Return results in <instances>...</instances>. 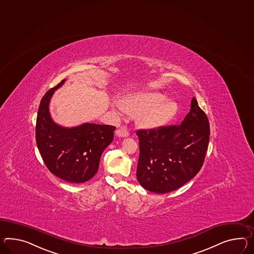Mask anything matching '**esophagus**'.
<instances>
[{
    "instance_id": "obj_1",
    "label": "esophagus",
    "mask_w": 254,
    "mask_h": 254,
    "mask_svg": "<svg viewBox=\"0 0 254 254\" xmlns=\"http://www.w3.org/2000/svg\"><path fill=\"white\" fill-rule=\"evenodd\" d=\"M116 134H117V136L126 137V136H129V131L127 127H121L116 131Z\"/></svg>"
}]
</instances>
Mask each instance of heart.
<instances>
[{
	"label": "heart",
	"mask_w": 254,
	"mask_h": 254,
	"mask_svg": "<svg viewBox=\"0 0 254 254\" xmlns=\"http://www.w3.org/2000/svg\"><path fill=\"white\" fill-rule=\"evenodd\" d=\"M121 109L131 116H137V123L146 128H158L173 118L178 105L173 100H164L160 93H144L126 97Z\"/></svg>",
	"instance_id": "heart-1"
}]
</instances>
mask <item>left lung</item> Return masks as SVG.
Masks as SVG:
<instances>
[{
	"label": "left lung",
	"mask_w": 254,
	"mask_h": 254,
	"mask_svg": "<svg viewBox=\"0 0 254 254\" xmlns=\"http://www.w3.org/2000/svg\"><path fill=\"white\" fill-rule=\"evenodd\" d=\"M136 179L150 192H172L201 170L209 142V121L193 97L182 124L136 130Z\"/></svg>",
	"instance_id": "obj_1"
}]
</instances>
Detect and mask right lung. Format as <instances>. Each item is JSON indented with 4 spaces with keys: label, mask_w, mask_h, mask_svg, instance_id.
Instances as JSON below:
<instances>
[{
    "label": "right lung",
    "mask_w": 254,
    "mask_h": 254,
    "mask_svg": "<svg viewBox=\"0 0 254 254\" xmlns=\"http://www.w3.org/2000/svg\"><path fill=\"white\" fill-rule=\"evenodd\" d=\"M65 80L45 93L38 108L36 124L37 148L50 173L69 183H84L93 178L100 158L113 141L116 127L83 124L65 128L50 118L49 104L55 90Z\"/></svg>",
    "instance_id": "obj_1"
}]
</instances>
